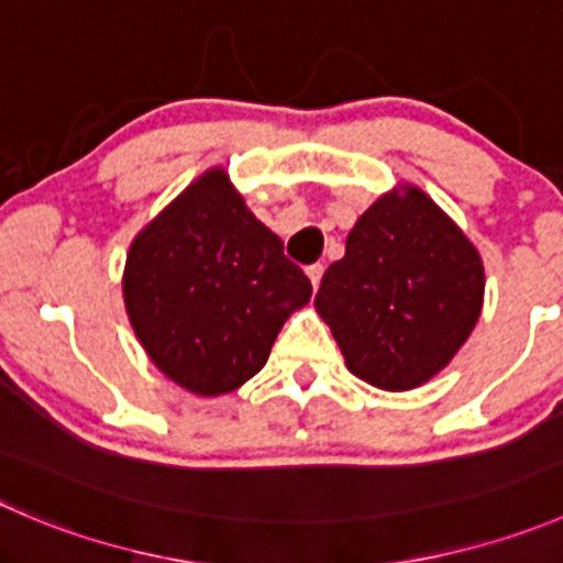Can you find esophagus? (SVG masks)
Wrapping results in <instances>:
<instances>
[{
	"mask_svg": "<svg viewBox=\"0 0 563 563\" xmlns=\"http://www.w3.org/2000/svg\"><path fill=\"white\" fill-rule=\"evenodd\" d=\"M321 275H324V264H310L308 266V277H310V283H313V288H319Z\"/></svg>",
	"mask_w": 563,
	"mask_h": 563,
	"instance_id": "obj_1",
	"label": "esophagus"
}]
</instances>
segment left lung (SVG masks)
Wrapping results in <instances>:
<instances>
[{
  "mask_svg": "<svg viewBox=\"0 0 563 563\" xmlns=\"http://www.w3.org/2000/svg\"><path fill=\"white\" fill-rule=\"evenodd\" d=\"M484 266L465 233L420 189L385 195L321 277L316 310L349 371L382 390H409L451 363L476 327Z\"/></svg>",
  "mask_w": 563,
  "mask_h": 563,
  "instance_id": "obj_1",
  "label": "left lung"
}]
</instances>
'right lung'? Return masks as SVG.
<instances>
[{"mask_svg":"<svg viewBox=\"0 0 563 563\" xmlns=\"http://www.w3.org/2000/svg\"><path fill=\"white\" fill-rule=\"evenodd\" d=\"M310 291L225 170L200 176L134 239L123 275L125 310L148 357L198 396L231 393L258 374Z\"/></svg>","mask_w":563,"mask_h":563,"instance_id":"right-lung-1","label":"right lung"}]
</instances>
